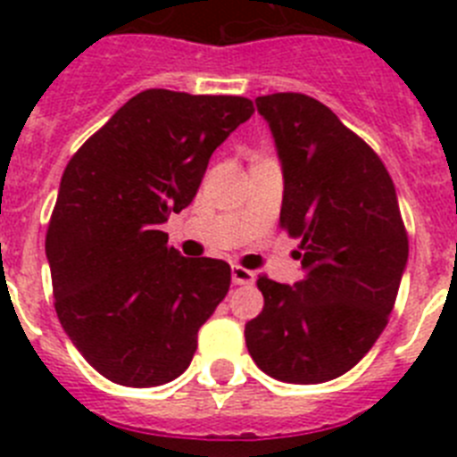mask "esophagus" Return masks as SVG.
Returning <instances> with one entry per match:
<instances>
[{
    "mask_svg": "<svg viewBox=\"0 0 457 457\" xmlns=\"http://www.w3.org/2000/svg\"><path fill=\"white\" fill-rule=\"evenodd\" d=\"M231 278L236 286H252L256 281V274L252 270H245L240 265H233L231 268Z\"/></svg>",
    "mask_w": 457,
    "mask_h": 457,
    "instance_id": "34e87169",
    "label": "esophagus"
}]
</instances>
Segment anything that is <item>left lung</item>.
Masks as SVG:
<instances>
[{
	"label": "left lung",
	"instance_id": "8db88e82",
	"mask_svg": "<svg viewBox=\"0 0 457 457\" xmlns=\"http://www.w3.org/2000/svg\"><path fill=\"white\" fill-rule=\"evenodd\" d=\"M272 132L281 226L300 237L302 278H258L263 311L245 325L256 366L290 385H320L364 357L394 309L407 233L394 180L366 141L304 93L256 98Z\"/></svg>",
	"mask_w": 457,
	"mask_h": 457
}]
</instances>
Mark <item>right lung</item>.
I'll return each instance as SVG.
<instances>
[{"label":"right lung","mask_w":457,"mask_h":457,"mask_svg":"<svg viewBox=\"0 0 457 457\" xmlns=\"http://www.w3.org/2000/svg\"><path fill=\"white\" fill-rule=\"evenodd\" d=\"M252 114L237 96L148 88L68 162L46 237L54 309L72 345L116 385L183 375L199 327L228 293V263L180 256L160 228L192 204L210 155Z\"/></svg>","instance_id":"obj_1"}]
</instances>
